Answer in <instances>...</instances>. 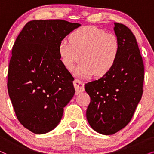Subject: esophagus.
I'll return each instance as SVG.
<instances>
[{"mask_svg":"<svg viewBox=\"0 0 154 154\" xmlns=\"http://www.w3.org/2000/svg\"><path fill=\"white\" fill-rule=\"evenodd\" d=\"M73 85H74V88L75 89V94H79L80 92H82L84 91V83L83 82L81 81H79V80L75 79L74 81H73Z\"/></svg>","mask_w":154,"mask_h":154,"instance_id":"esophagus-1","label":"esophagus"}]
</instances>
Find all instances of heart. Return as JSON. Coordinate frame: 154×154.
Returning <instances> with one entry per match:
<instances>
[{
  "mask_svg": "<svg viewBox=\"0 0 154 154\" xmlns=\"http://www.w3.org/2000/svg\"><path fill=\"white\" fill-rule=\"evenodd\" d=\"M68 41L62 40L59 45V54L67 69L81 58L76 73L83 77L95 74L103 76L116 63L121 51V43L116 35L106 33L94 26L82 27L73 31Z\"/></svg>",
  "mask_w": 154,
  "mask_h": 154,
  "instance_id": "heart-1",
  "label": "heart"
}]
</instances>
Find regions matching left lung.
<instances>
[{
	"instance_id": "1",
	"label": "left lung",
	"mask_w": 154,
	"mask_h": 154,
	"mask_svg": "<svg viewBox=\"0 0 154 154\" xmlns=\"http://www.w3.org/2000/svg\"><path fill=\"white\" fill-rule=\"evenodd\" d=\"M121 43L116 63L106 75L85 85L90 97L86 111L90 125L102 134H113L131 121L143 93L144 67L135 36L129 28L115 22Z\"/></svg>"
}]
</instances>
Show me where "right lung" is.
<instances>
[{
	"label": "right lung",
	"mask_w": 154,
	"mask_h": 154,
	"mask_svg": "<svg viewBox=\"0 0 154 154\" xmlns=\"http://www.w3.org/2000/svg\"><path fill=\"white\" fill-rule=\"evenodd\" d=\"M80 26L62 20L30 21L14 42L8 94L18 121L33 133L53 130L74 95V79L60 60L59 45Z\"/></svg>",
	"instance_id": "1"
}]
</instances>
